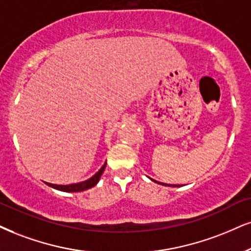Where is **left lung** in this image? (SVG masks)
<instances>
[{
  "mask_svg": "<svg viewBox=\"0 0 251 251\" xmlns=\"http://www.w3.org/2000/svg\"><path fill=\"white\" fill-rule=\"evenodd\" d=\"M150 179H151V178H150ZM151 180H152V181H154V182H157V184H160V185H165V186H172V187H178V185H168V184H164V182H158V181L153 180V179H151Z\"/></svg>",
  "mask_w": 251,
  "mask_h": 251,
  "instance_id": "obj_1",
  "label": "left lung"
}]
</instances>
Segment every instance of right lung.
Listing matches in <instances>:
<instances>
[{"label": "right lung", "instance_id": "right-lung-1", "mask_svg": "<svg viewBox=\"0 0 251 251\" xmlns=\"http://www.w3.org/2000/svg\"><path fill=\"white\" fill-rule=\"evenodd\" d=\"M106 164L104 163L103 165L101 166V169L95 173L93 177H91L87 180L81 181V182H76V184H70V185H57V184H51V182H45L48 186H50L52 188H55V190H59L63 192H81L85 190H88V188L94 187L95 185L98 184L99 180H100L101 175L103 173L104 169H106Z\"/></svg>", "mask_w": 251, "mask_h": 251}]
</instances>
